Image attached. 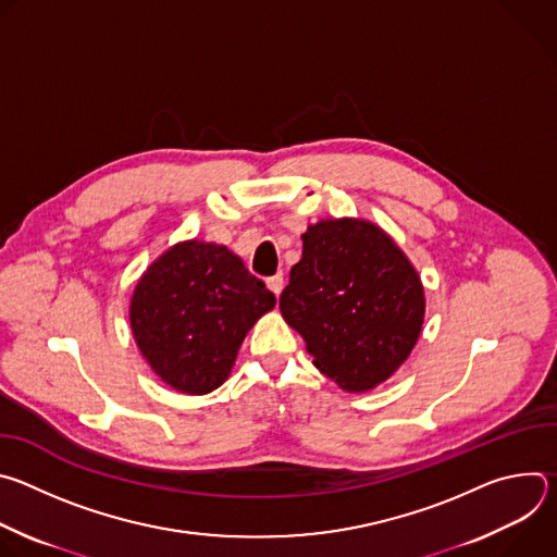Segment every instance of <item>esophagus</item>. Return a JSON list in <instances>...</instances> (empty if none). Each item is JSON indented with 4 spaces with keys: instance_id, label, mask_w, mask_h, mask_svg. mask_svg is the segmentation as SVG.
Here are the masks:
<instances>
[{
    "instance_id": "1",
    "label": "esophagus",
    "mask_w": 557,
    "mask_h": 557,
    "mask_svg": "<svg viewBox=\"0 0 557 557\" xmlns=\"http://www.w3.org/2000/svg\"><path fill=\"white\" fill-rule=\"evenodd\" d=\"M267 286H269L271 293H275V297H280V293H282V288H284V277H282V273L269 277V280H267Z\"/></svg>"
}]
</instances>
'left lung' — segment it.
Masks as SVG:
<instances>
[{"mask_svg":"<svg viewBox=\"0 0 557 557\" xmlns=\"http://www.w3.org/2000/svg\"><path fill=\"white\" fill-rule=\"evenodd\" d=\"M280 310L314 368L348 392L389 379L423 326V284L392 237L368 220L310 224Z\"/></svg>","mask_w":557,"mask_h":557,"instance_id":"8db88e82","label":"left lung"}]
</instances>
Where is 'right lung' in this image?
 Returning <instances> with one entry per match:
<instances>
[{"label": "right lung", "instance_id": "right-lung-1", "mask_svg": "<svg viewBox=\"0 0 557 557\" xmlns=\"http://www.w3.org/2000/svg\"><path fill=\"white\" fill-rule=\"evenodd\" d=\"M275 295L222 245L187 240L140 275L129 326L149 368L183 394L222 385Z\"/></svg>", "mask_w": 557, "mask_h": 557}]
</instances>
